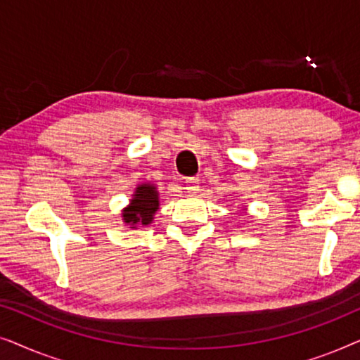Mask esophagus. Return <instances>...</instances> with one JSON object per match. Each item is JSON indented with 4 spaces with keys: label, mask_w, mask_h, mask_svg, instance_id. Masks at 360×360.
Listing matches in <instances>:
<instances>
[{
    "label": "esophagus",
    "mask_w": 360,
    "mask_h": 360,
    "mask_svg": "<svg viewBox=\"0 0 360 360\" xmlns=\"http://www.w3.org/2000/svg\"><path fill=\"white\" fill-rule=\"evenodd\" d=\"M185 190L190 195H196L200 191V180L198 179H186L185 180Z\"/></svg>",
    "instance_id": "esophagus-1"
}]
</instances>
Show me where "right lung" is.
Instances as JSON below:
<instances>
[{
  "label": "right lung",
  "instance_id": "obj_1",
  "mask_svg": "<svg viewBox=\"0 0 360 360\" xmlns=\"http://www.w3.org/2000/svg\"><path fill=\"white\" fill-rule=\"evenodd\" d=\"M160 206L159 190L157 185L146 181L136 186L129 205L121 211L122 223L131 226V229H137V226H147L154 221V216Z\"/></svg>",
  "mask_w": 360,
  "mask_h": 360
}]
</instances>
